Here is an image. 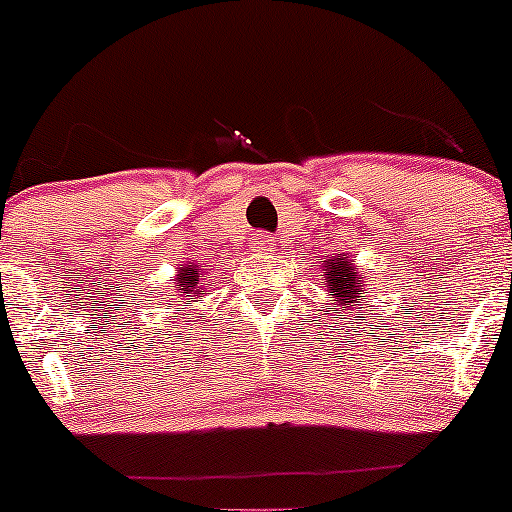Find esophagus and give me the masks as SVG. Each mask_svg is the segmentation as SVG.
Segmentation results:
<instances>
[{
  "label": "esophagus",
  "mask_w": 512,
  "mask_h": 512,
  "mask_svg": "<svg viewBox=\"0 0 512 512\" xmlns=\"http://www.w3.org/2000/svg\"><path fill=\"white\" fill-rule=\"evenodd\" d=\"M252 247H255V252H260V255H270V252L275 250V240H272L267 232H257V235L252 237Z\"/></svg>",
  "instance_id": "obj_1"
}]
</instances>
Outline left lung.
Masks as SVG:
<instances>
[{"label": "left lung", "mask_w": 512, "mask_h": 512, "mask_svg": "<svg viewBox=\"0 0 512 512\" xmlns=\"http://www.w3.org/2000/svg\"><path fill=\"white\" fill-rule=\"evenodd\" d=\"M322 270L327 289L332 292V304H337L334 314L339 319H347V309H361L359 302L366 299V280L354 260H347L344 255L332 257V260H324Z\"/></svg>", "instance_id": "obj_1"}]
</instances>
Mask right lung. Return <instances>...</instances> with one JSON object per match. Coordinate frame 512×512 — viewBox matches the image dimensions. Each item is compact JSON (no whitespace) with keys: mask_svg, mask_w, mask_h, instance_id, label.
Returning <instances> with one entry per match:
<instances>
[{"mask_svg":"<svg viewBox=\"0 0 512 512\" xmlns=\"http://www.w3.org/2000/svg\"><path fill=\"white\" fill-rule=\"evenodd\" d=\"M175 287L180 289V297H185L183 309L188 307L190 302H198V299L205 294V287H203V280H200L198 265L188 262V265L180 267L178 277H175ZM178 312H180V309H178Z\"/></svg>","mask_w":512,"mask_h":512,"instance_id":"add662e5","label":"right lung"}]
</instances>
